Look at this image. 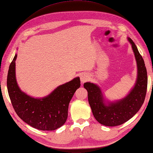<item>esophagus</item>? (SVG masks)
I'll return each mask as SVG.
<instances>
[{
	"label": "esophagus",
	"mask_w": 153,
	"mask_h": 153,
	"mask_svg": "<svg viewBox=\"0 0 153 153\" xmlns=\"http://www.w3.org/2000/svg\"><path fill=\"white\" fill-rule=\"evenodd\" d=\"M88 79H89V76H88L87 74H82L80 76V79L82 83L86 82L88 80Z\"/></svg>",
	"instance_id": "1"
}]
</instances>
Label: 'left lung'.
I'll use <instances>...</instances> for the list:
<instances>
[{
  "label": "left lung",
  "mask_w": 153,
  "mask_h": 153,
  "mask_svg": "<svg viewBox=\"0 0 153 153\" xmlns=\"http://www.w3.org/2000/svg\"><path fill=\"white\" fill-rule=\"evenodd\" d=\"M128 40L132 45L137 68L136 83L129 93L120 100L110 102L105 100L97 84L87 82L83 85L94 118L104 126H119L128 121L139 111L146 96L147 74L143 59L132 39L128 38Z\"/></svg>",
  "instance_id": "left-lung-1"
}]
</instances>
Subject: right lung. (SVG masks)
Segmentation results:
<instances>
[{"label": "right lung", "instance_id": "obj_1", "mask_svg": "<svg viewBox=\"0 0 153 153\" xmlns=\"http://www.w3.org/2000/svg\"><path fill=\"white\" fill-rule=\"evenodd\" d=\"M17 54L9 67L7 88L13 108L20 119L40 130H55L62 126L68 117L69 103L78 88L79 77L60 85L46 97L34 98L20 89L16 77Z\"/></svg>", "mask_w": 153, "mask_h": 153}]
</instances>
